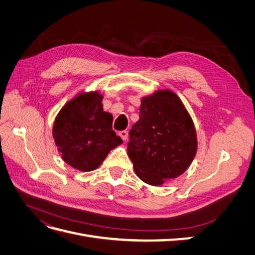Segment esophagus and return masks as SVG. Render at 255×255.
Instances as JSON below:
<instances>
[{
    "label": "esophagus",
    "mask_w": 255,
    "mask_h": 255,
    "mask_svg": "<svg viewBox=\"0 0 255 255\" xmlns=\"http://www.w3.org/2000/svg\"><path fill=\"white\" fill-rule=\"evenodd\" d=\"M119 135H120V137L122 138L123 140H128V130H121V132L119 133Z\"/></svg>",
    "instance_id": "obj_1"
}]
</instances>
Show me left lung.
<instances>
[{
  "mask_svg": "<svg viewBox=\"0 0 255 255\" xmlns=\"http://www.w3.org/2000/svg\"><path fill=\"white\" fill-rule=\"evenodd\" d=\"M198 150L197 130L180 97L158 89L141 98L139 120L129 130L128 154L135 173L161 186L187 170Z\"/></svg>",
  "mask_w": 255,
  "mask_h": 255,
  "instance_id": "1",
  "label": "left lung"
}]
</instances>
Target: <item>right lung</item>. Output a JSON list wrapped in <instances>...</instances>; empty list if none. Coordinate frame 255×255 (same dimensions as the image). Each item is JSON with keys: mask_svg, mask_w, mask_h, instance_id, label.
<instances>
[{"mask_svg": "<svg viewBox=\"0 0 255 255\" xmlns=\"http://www.w3.org/2000/svg\"><path fill=\"white\" fill-rule=\"evenodd\" d=\"M103 94L80 91L61 107L52 135L61 158L76 170L92 171L123 141L113 130V116L103 111Z\"/></svg>", "mask_w": 255, "mask_h": 255, "instance_id": "1", "label": "right lung"}]
</instances>
